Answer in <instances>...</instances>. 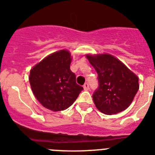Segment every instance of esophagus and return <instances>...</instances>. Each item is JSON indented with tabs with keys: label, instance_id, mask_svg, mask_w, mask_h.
I'll return each instance as SVG.
<instances>
[{
	"label": "esophagus",
	"instance_id": "34e87169",
	"mask_svg": "<svg viewBox=\"0 0 155 155\" xmlns=\"http://www.w3.org/2000/svg\"><path fill=\"white\" fill-rule=\"evenodd\" d=\"M83 88H84V89L85 91L88 90V89H89V85H88V83H85V84H84V86H83Z\"/></svg>",
	"mask_w": 155,
	"mask_h": 155
}]
</instances>
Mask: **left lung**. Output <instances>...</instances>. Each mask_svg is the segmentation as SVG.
Here are the masks:
<instances>
[{"mask_svg":"<svg viewBox=\"0 0 155 155\" xmlns=\"http://www.w3.org/2000/svg\"><path fill=\"white\" fill-rule=\"evenodd\" d=\"M86 57L98 74L100 85L92 96L96 108L107 115L127 109L140 88L137 75L110 54H86Z\"/></svg>","mask_w":155,"mask_h":155,"instance_id":"1","label":"left lung"}]
</instances>
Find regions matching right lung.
Wrapping results in <instances>:
<instances>
[{
	"instance_id": "add662e5",
	"label": "right lung",
	"mask_w": 155,
	"mask_h": 155,
	"mask_svg": "<svg viewBox=\"0 0 155 155\" xmlns=\"http://www.w3.org/2000/svg\"><path fill=\"white\" fill-rule=\"evenodd\" d=\"M71 61L70 51L62 49L47 55L30 70V87L44 107L52 111L64 110L83 89L70 69Z\"/></svg>"
}]
</instances>
